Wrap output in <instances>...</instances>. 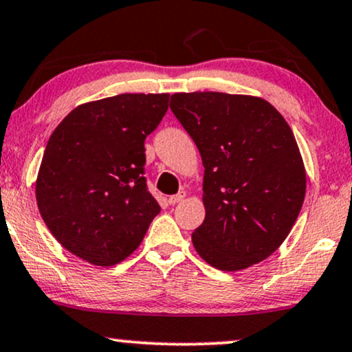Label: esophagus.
Returning a JSON list of instances; mask_svg holds the SVG:
<instances>
[{"label":"esophagus","mask_w":352,"mask_h":352,"mask_svg":"<svg viewBox=\"0 0 352 352\" xmlns=\"http://www.w3.org/2000/svg\"><path fill=\"white\" fill-rule=\"evenodd\" d=\"M184 196H186V192H184V190H181L179 194H175V196H169L168 197V204H169V206H175V204L183 201Z\"/></svg>","instance_id":"1"}]
</instances>
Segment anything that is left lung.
Listing matches in <instances>:
<instances>
[{
    "instance_id": "8db88e82",
    "label": "left lung",
    "mask_w": 352,
    "mask_h": 352,
    "mask_svg": "<svg viewBox=\"0 0 352 352\" xmlns=\"http://www.w3.org/2000/svg\"><path fill=\"white\" fill-rule=\"evenodd\" d=\"M169 107L206 168V219L192 233L199 256L220 271L266 259L287 238L305 197L289 124L267 101L241 94L176 93Z\"/></svg>"
}]
</instances>
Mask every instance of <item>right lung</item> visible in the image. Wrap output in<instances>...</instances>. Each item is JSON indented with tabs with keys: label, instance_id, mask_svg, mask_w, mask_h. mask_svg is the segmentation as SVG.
I'll return each mask as SVG.
<instances>
[{
	"label": "right lung",
	"instance_id": "add662e5",
	"mask_svg": "<svg viewBox=\"0 0 352 352\" xmlns=\"http://www.w3.org/2000/svg\"><path fill=\"white\" fill-rule=\"evenodd\" d=\"M169 94H119L73 109L54 130L36 197L63 248L96 266L138 248L160 206L145 177V138L168 111Z\"/></svg>",
	"mask_w": 352,
	"mask_h": 352
}]
</instances>
